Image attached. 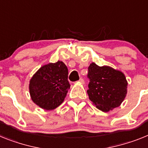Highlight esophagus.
<instances>
[{"label":"esophagus","instance_id":"1","mask_svg":"<svg viewBox=\"0 0 148 148\" xmlns=\"http://www.w3.org/2000/svg\"><path fill=\"white\" fill-rule=\"evenodd\" d=\"M79 83H84V79H83V78H80V79H79Z\"/></svg>","mask_w":148,"mask_h":148}]
</instances>
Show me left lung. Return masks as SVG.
<instances>
[{
  "mask_svg": "<svg viewBox=\"0 0 148 148\" xmlns=\"http://www.w3.org/2000/svg\"><path fill=\"white\" fill-rule=\"evenodd\" d=\"M88 70L87 93L90 101L98 110L106 112L119 107L127 92L125 75L111 67L98 66L95 62L90 64Z\"/></svg>",
  "mask_w": 148,
  "mask_h": 148,
  "instance_id": "1",
  "label": "left lung"
}]
</instances>
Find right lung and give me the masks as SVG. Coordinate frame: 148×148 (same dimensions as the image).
Returning a JSON list of instances; mask_svg holds the SVG:
<instances>
[{"mask_svg": "<svg viewBox=\"0 0 148 148\" xmlns=\"http://www.w3.org/2000/svg\"><path fill=\"white\" fill-rule=\"evenodd\" d=\"M68 77V68L62 61L41 67L29 80L32 101L45 110L58 107L70 88Z\"/></svg>", "mask_w": 148, "mask_h": 148, "instance_id": "1", "label": "right lung"}]
</instances>
